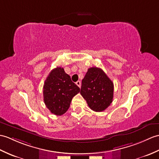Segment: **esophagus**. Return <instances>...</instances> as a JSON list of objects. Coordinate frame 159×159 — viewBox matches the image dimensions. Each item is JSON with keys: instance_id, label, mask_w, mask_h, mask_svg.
Wrapping results in <instances>:
<instances>
[{"instance_id": "34e87169", "label": "esophagus", "mask_w": 159, "mask_h": 159, "mask_svg": "<svg viewBox=\"0 0 159 159\" xmlns=\"http://www.w3.org/2000/svg\"><path fill=\"white\" fill-rule=\"evenodd\" d=\"M76 84H77V86H78L79 87H81V82H80V81L78 80V81H77V82L76 83Z\"/></svg>"}]
</instances>
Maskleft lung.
Listing matches in <instances>:
<instances>
[{
	"instance_id": "obj_1",
	"label": "left lung",
	"mask_w": 159,
	"mask_h": 159,
	"mask_svg": "<svg viewBox=\"0 0 159 159\" xmlns=\"http://www.w3.org/2000/svg\"><path fill=\"white\" fill-rule=\"evenodd\" d=\"M114 84L101 68L92 67L82 80L80 94L89 107L95 112H102L113 100Z\"/></svg>"
}]
</instances>
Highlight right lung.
Here are the masks:
<instances>
[{
    "mask_svg": "<svg viewBox=\"0 0 159 159\" xmlns=\"http://www.w3.org/2000/svg\"><path fill=\"white\" fill-rule=\"evenodd\" d=\"M79 92L80 88L64 68L57 67L51 71L44 83V102L51 113L60 116L67 111L73 97Z\"/></svg>",
    "mask_w": 159,
    "mask_h": 159,
    "instance_id": "right-lung-1",
    "label": "right lung"
}]
</instances>
